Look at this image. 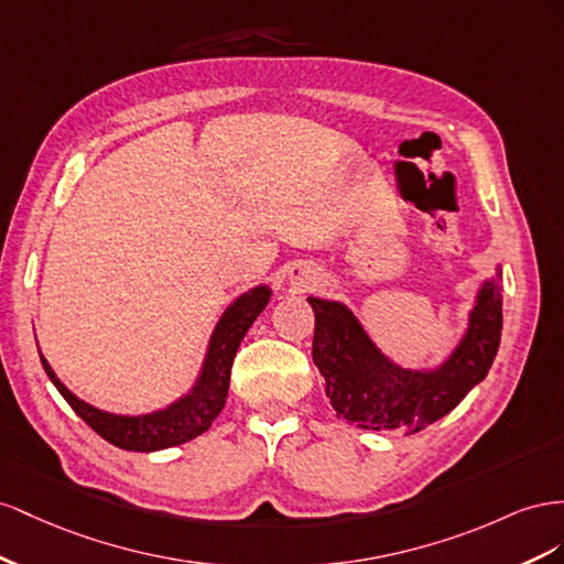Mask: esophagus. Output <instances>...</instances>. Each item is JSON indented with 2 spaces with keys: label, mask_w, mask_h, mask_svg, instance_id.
Segmentation results:
<instances>
[{
  "label": "esophagus",
  "mask_w": 564,
  "mask_h": 564,
  "mask_svg": "<svg viewBox=\"0 0 564 564\" xmlns=\"http://www.w3.org/2000/svg\"><path fill=\"white\" fill-rule=\"evenodd\" d=\"M291 285L295 288L297 293H302V291H307V288H312L316 281H318V273L314 271V269H310V267H295L293 271H291Z\"/></svg>",
  "instance_id": "obj_1"
}]
</instances>
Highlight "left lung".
I'll list each match as a JSON object with an SVG mask.
<instances>
[{
	"label": "left lung",
	"mask_w": 564,
	"mask_h": 564,
	"mask_svg": "<svg viewBox=\"0 0 564 564\" xmlns=\"http://www.w3.org/2000/svg\"><path fill=\"white\" fill-rule=\"evenodd\" d=\"M312 304V359L326 380L337 417L364 430L421 432L452 413L487 378L501 345V267L479 281L468 326L434 366L411 368L384 354L361 318L343 300L307 297Z\"/></svg>",
	"instance_id": "1"
}]
</instances>
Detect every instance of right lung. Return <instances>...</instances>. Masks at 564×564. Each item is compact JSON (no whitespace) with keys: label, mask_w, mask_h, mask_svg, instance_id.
<instances>
[{"label":"right lung","mask_w":564,"mask_h":564,"mask_svg":"<svg viewBox=\"0 0 564 564\" xmlns=\"http://www.w3.org/2000/svg\"><path fill=\"white\" fill-rule=\"evenodd\" d=\"M269 300L271 288L267 283H260L229 302V307L221 312L213 328L210 340H207L200 371L191 388L182 397H176L172 404L149 413H112L94 406L61 382L42 351L40 359L61 397L106 442L124 448V452H163V448L186 444L196 440L205 430H210L213 421L219 415L224 404H227L231 366L240 340H243L246 333L254 324V318L264 312Z\"/></svg>","instance_id":"obj_1"}]
</instances>
